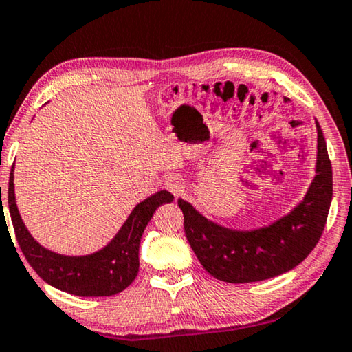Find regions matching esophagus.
Masks as SVG:
<instances>
[{"instance_id":"1","label":"esophagus","mask_w":352,"mask_h":352,"mask_svg":"<svg viewBox=\"0 0 352 352\" xmlns=\"http://www.w3.org/2000/svg\"><path fill=\"white\" fill-rule=\"evenodd\" d=\"M165 187H166V190H168V192H170L173 196H176V198L181 195V192L184 190L182 182H181L179 179H177V177H170V179H166Z\"/></svg>"}]
</instances>
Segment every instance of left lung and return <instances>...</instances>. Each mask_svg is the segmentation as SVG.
<instances>
[{
    "instance_id": "obj_1",
    "label": "left lung",
    "mask_w": 352,
    "mask_h": 352,
    "mask_svg": "<svg viewBox=\"0 0 352 352\" xmlns=\"http://www.w3.org/2000/svg\"><path fill=\"white\" fill-rule=\"evenodd\" d=\"M317 123V168L305 199L269 227L232 230L212 223L179 199L184 230L199 263L214 278L252 283L274 278L305 260L324 230L332 201V166L323 131Z\"/></svg>"
}]
</instances>
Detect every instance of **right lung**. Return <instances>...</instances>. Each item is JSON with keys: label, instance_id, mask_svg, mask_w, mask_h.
<instances>
[{"label": "right lung", "instance_id": "obj_1", "mask_svg": "<svg viewBox=\"0 0 352 352\" xmlns=\"http://www.w3.org/2000/svg\"><path fill=\"white\" fill-rule=\"evenodd\" d=\"M171 201L173 195L166 190H160L134 207L125 224L107 248L92 255L65 256L45 249L28 232L15 202L14 165L9 177L8 204L12 226L23 255L47 285L78 297H109L131 285L139 272L142 233L156 208Z\"/></svg>", "mask_w": 352, "mask_h": 352}]
</instances>
